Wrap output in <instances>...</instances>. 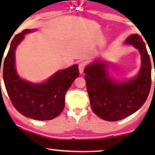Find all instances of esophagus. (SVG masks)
<instances>
[{
	"label": "esophagus",
	"mask_w": 155,
	"mask_h": 155,
	"mask_svg": "<svg viewBox=\"0 0 155 155\" xmlns=\"http://www.w3.org/2000/svg\"><path fill=\"white\" fill-rule=\"evenodd\" d=\"M85 66H86V64H85L84 63H80L79 64V73L81 74H83L84 72V70L85 68Z\"/></svg>",
	"instance_id": "34e87169"
}]
</instances>
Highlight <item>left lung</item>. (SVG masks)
I'll list each match as a JSON object with an SVG mask.
<instances>
[{
	"label": "left lung",
	"instance_id": "1",
	"mask_svg": "<svg viewBox=\"0 0 155 155\" xmlns=\"http://www.w3.org/2000/svg\"><path fill=\"white\" fill-rule=\"evenodd\" d=\"M124 43L133 45L140 54L141 68L134 79L123 82L113 81L104 62H94L84 71L92 110L109 122L122 120L138 111L147 101L151 88L152 65L143 39L132 34Z\"/></svg>",
	"mask_w": 155,
	"mask_h": 155
}]
</instances>
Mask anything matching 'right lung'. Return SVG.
<instances>
[{"mask_svg":"<svg viewBox=\"0 0 155 155\" xmlns=\"http://www.w3.org/2000/svg\"><path fill=\"white\" fill-rule=\"evenodd\" d=\"M32 31L33 30H24L12 40L3 63V81L10 100L19 113L33 120H50L64 109L65 93L79 76V68L74 65L59 71L41 84L21 79L15 68V49L25 35Z\"/></svg>","mask_w":155,"mask_h":155,"instance_id":"add662e5","label":"right lung"}]
</instances>
